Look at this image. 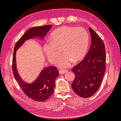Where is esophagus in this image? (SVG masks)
I'll use <instances>...</instances> for the list:
<instances>
[{"mask_svg": "<svg viewBox=\"0 0 121 121\" xmlns=\"http://www.w3.org/2000/svg\"><path fill=\"white\" fill-rule=\"evenodd\" d=\"M67 72H68V70H66V69H59V73L60 74H64Z\"/></svg>", "mask_w": 121, "mask_h": 121, "instance_id": "1", "label": "esophagus"}]
</instances>
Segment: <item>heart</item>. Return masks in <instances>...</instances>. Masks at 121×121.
Returning a JSON list of instances; mask_svg holds the SVG:
<instances>
[{
    "instance_id": "b5f03b06",
    "label": "heart",
    "mask_w": 121,
    "mask_h": 121,
    "mask_svg": "<svg viewBox=\"0 0 121 121\" xmlns=\"http://www.w3.org/2000/svg\"><path fill=\"white\" fill-rule=\"evenodd\" d=\"M50 40H47L44 50L51 63L60 54L61 48L64 53L56 61L57 67L67 68L72 62L76 63L85 56L88 48L89 37L83 28L61 27L54 30L50 34Z\"/></svg>"
}]
</instances>
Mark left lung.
<instances>
[{
  "label": "left lung",
  "mask_w": 121,
  "mask_h": 121,
  "mask_svg": "<svg viewBox=\"0 0 121 121\" xmlns=\"http://www.w3.org/2000/svg\"><path fill=\"white\" fill-rule=\"evenodd\" d=\"M89 29L91 37L89 52L72 69L75 75L72 89L78 95L83 98L91 97L98 90L105 69L104 43L92 28Z\"/></svg>",
  "instance_id": "left-lung-1"
}]
</instances>
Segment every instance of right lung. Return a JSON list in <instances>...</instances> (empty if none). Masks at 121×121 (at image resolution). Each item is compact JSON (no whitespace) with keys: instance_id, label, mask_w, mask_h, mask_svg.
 Instances as JSON below:
<instances>
[{"instance_id":"add662e5","label":"right lung","mask_w":121,"mask_h":121,"mask_svg":"<svg viewBox=\"0 0 121 121\" xmlns=\"http://www.w3.org/2000/svg\"><path fill=\"white\" fill-rule=\"evenodd\" d=\"M52 25L32 27L25 33L16 43L13 58V70L14 78L24 93L32 99L41 102L47 100L53 93L54 81L59 75L56 68L49 66L44 68L33 82L27 83L21 78L18 73L16 64V52L27 40L37 38L43 40Z\"/></svg>"}]
</instances>
